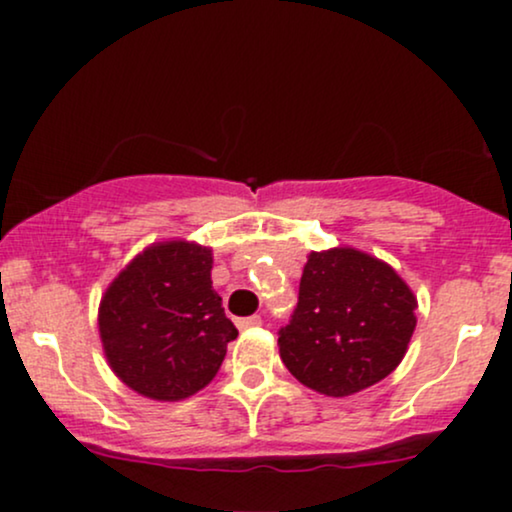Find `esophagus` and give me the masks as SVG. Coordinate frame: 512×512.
I'll list each match as a JSON object with an SVG mask.
<instances>
[{
  "label": "esophagus",
  "instance_id": "obj_1",
  "mask_svg": "<svg viewBox=\"0 0 512 512\" xmlns=\"http://www.w3.org/2000/svg\"><path fill=\"white\" fill-rule=\"evenodd\" d=\"M238 330H255V327L262 325V317L260 315H250V317H240L236 320Z\"/></svg>",
  "mask_w": 512,
  "mask_h": 512
}]
</instances>
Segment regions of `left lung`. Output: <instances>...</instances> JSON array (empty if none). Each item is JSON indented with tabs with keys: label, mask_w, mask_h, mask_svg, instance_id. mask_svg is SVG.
<instances>
[{
	"label": "left lung",
	"mask_w": 512,
	"mask_h": 512,
	"mask_svg": "<svg viewBox=\"0 0 512 512\" xmlns=\"http://www.w3.org/2000/svg\"><path fill=\"white\" fill-rule=\"evenodd\" d=\"M416 308L407 281L378 257L356 248L310 252L279 356L310 390L356 395L402 363Z\"/></svg>",
	"instance_id": "left-lung-1"
}]
</instances>
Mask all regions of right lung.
Wrapping results in <instances>:
<instances>
[{"mask_svg":"<svg viewBox=\"0 0 512 512\" xmlns=\"http://www.w3.org/2000/svg\"><path fill=\"white\" fill-rule=\"evenodd\" d=\"M211 248L175 238L149 245L98 305L103 354L137 395L180 402L219 373L238 330L211 286Z\"/></svg>","mask_w":512,"mask_h":512,"instance_id":"add662e5","label":"right lung"}]
</instances>
